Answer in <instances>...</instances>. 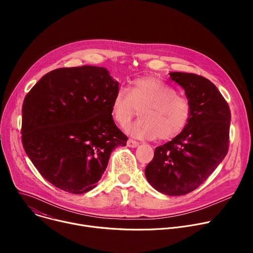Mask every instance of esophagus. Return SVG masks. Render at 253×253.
<instances>
[{"label": "esophagus", "mask_w": 253, "mask_h": 253, "mask_svg": "<svg viewBox=\"0 0 253 253\" xmlns=\"http://www.w3.org/2000/svg\"><path fill=\"white\" fill-rule=\"evenodd\" d=\"M138 145H139V143H138L137 141H134V140H132V139H129V140L127 141V146L130 147V148H135V147H137Z\"/></svg>", "instance_id": "1"}]
</instances>
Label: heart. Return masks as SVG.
Instances as JSON below:
<instances>
[{"label": "heart", "instance_id": "obj_1", "mask_svg": "<svg viewBox=\"0 0 253 253\" xmlns=\"http://www.w3.org/2000/svg\"><path fill=\"white\" fill-rule=\"evenodd\" d=\"M141 110V119L127 128L137 139L171 140L181 134L190 122L192 106L183 96L154 77L136 79L128 91L119 88L112 100L111 115L126 127Z\"/></svg>", "mask_w": 253, "mask_h": 253}]
</instances>
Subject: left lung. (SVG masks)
I'll list each match as a JSON object with an SVG mask.
<instances>
[{"instance_id":"8db88e82","label":"left lung","mask_w":253,"mask_h":253,"mask_svg":"<svg viewBox=\"0 0 253 253\" xmlns=\"http://www.w3.org/2000/svg\"><path fill=\"white\" fill-rule=\"evenodd\" d=\"M170 79L184 89L191 119L181 134L155 148L145 176L157 191L180 196L199 187L226 156L231 113L208 79L181 72H172Z\"/></svg>"}]
</instances>
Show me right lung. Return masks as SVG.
<instances>
[{"instance_id": "add662e5", "label": "right lung", "mask_w": 253, "mask_h": 253, "mask_svg": "<svg viewBox=\"0 0 253 253\" xmlns=\"http://www.w3.org/2000/svg\"><path fill=\"white\" fill-rule=\"evenodd\" d=\"M119 84L103 67L60 68L26 95L22 143L40 174L54 186L82 194L97 186L111 152L126 146L111 105Z\"/></svg>"}]
</instances>
